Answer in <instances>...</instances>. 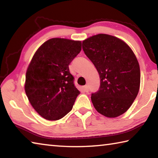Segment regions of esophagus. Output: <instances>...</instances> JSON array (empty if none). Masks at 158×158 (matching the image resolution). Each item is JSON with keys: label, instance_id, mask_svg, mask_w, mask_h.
Listing matches in <instances>:
<instances>
[{"label": "esophagus", "instance_id": "esophagus-1", "mask_svg": "<svg viewBox=\"0 0 158 158\" xmlns=\"http://www.w3.org/2000/svg\"><path fill=\"white\" fill-rule=\"evenodd\" d=\"M84 90L85 92H89V85H84Z\"/></svg>", "mask_w": 158, "mask_h": 158}]
</instances>
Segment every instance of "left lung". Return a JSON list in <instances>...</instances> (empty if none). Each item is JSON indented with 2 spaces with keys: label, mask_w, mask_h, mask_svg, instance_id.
<instances>
[{
  "label": "left lung",
  "mask_w": 158,
  "mask_h": 158,
  "mask_svg": "<svg viewBox=\"0 0 158 158\" xmlns=\"http://www.w3.org/2000/svg\"><path fill=\"white\" fill-rule=\"evenodd\" d=\"M82 48L100 78L98 91L91 94L95 109L106 117L121 116L132 105L139 90L137 57L124 41L110 35L90 37L83 41Z\"/></svg>",
  "instance_id": "8db88e82"
}]
</instances>
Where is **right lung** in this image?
<instances>
[{"instance_id": "1", "label": "right lung", "mask_w": 158, "mask_h": 158, "mask_svg": "<svg viewBox=\"0 0 158 158\" xmlns=\"http://www.w3.org/2000/svg\"><path fill=\"white\" fill-rule=\"evenodd\" d=\"M81 50V42L52 38L35 53L26 74L25 92L37 113L49 121L62 118L80 93L69 65Z\"/></svg>"}]
</instances>
